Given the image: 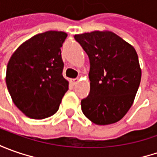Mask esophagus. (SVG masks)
<instances>
[{
    "instance_id": "esophagus-1",
    "label": "esophagus",
    "mask_w": 157,
    "mask_h": 157,
    "mask_svg": "<svg viewBox=\"0 0 157 157\" xmlns=\"http://www.w3.org/2000/svg\"><path fill=\"white\" fill-rule=\"evenodd\" d=\"M70 82H71V84L72 86H74V85H76V84L78 82V78H71V79H70Z\"/></svg>"
}]
</instances>
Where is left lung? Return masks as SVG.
I'll use <instances>...</instances> for the list:
<instances>
[{
	"mask_svg": "<svg viewBox=\"0 0 157 157\" xmlns=\"http://www.w3.org/2000/svg\"><path fill=\"white\" fill-rule=\"evenodd\" d=\"M90 60V94L81 100L83 113L97 125L115 123L131 107L142 70L133 46L111 31L74 36Z\"/></svg>",
	"mask_w": 157,
	"mask_h": 157,
	"instance_id": "8db88e82",
	"label": "left lung"
}]
</instances>
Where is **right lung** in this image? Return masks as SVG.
I'll return each mask as SVG.
<instances>
[{
	"label": "right lung",
	"mask_w": 157,
	"mask_h": 157,
	"mask_svg": "<svg viewBox=\"0 0 157 157\" xmlns=\"http://www.w3.org/2000/svg\"><path fill=\"white\" fill-rule=\"evenodd\" d=\"M63 31L37 34L17 48L9 59L6 84L15 105L26 116L42 120L56 113L69 82L63 77Z\"/></svg>",
	"instance_id": "1"
}]
</instances>
